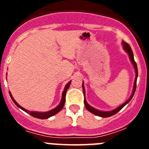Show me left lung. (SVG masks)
<instances>
[{"instance_id":"obj_1","label":"left lung","mask_w":149,"mask_h":149,"mask_svg":"<svg viewBox=\"0 0 149 149\" xmlns=\"http://www.w3.org/2000/svg\"><path fill=\"white\" fill-rule=\"evenodd\" d=\"M122 44H123V48L124 50L128 54V56H129V58L131 60V63H132L133 65H134V68L135 69V72H136V77H135V81H134V88H133V93L131 94V97L129 98L128 100L125 102L124 104H122V105H120L119 107H118L117 108H116L115 110H111V111H101V110H98L97 109L94 108L93 107H91L89 104L86 102V98H85V88H84V82H83L82 84V86H83V90H84V104H85V107H86V108L89 110V112H91L92 113L95 114L96 116H101V117H104V118H107V117H110L111 116H113L115 115L116 113H117L119 110H122L123 108L125 106L127 103H129V101H131V98H133V96H134V93H135V91H136V80H137V77H138V70H137V65H136V62L134 61V54H133V51L131 48L130 47L127 43L125 42H122Z\"/></svg>"}]
</instances>
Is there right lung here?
Listing matches in <instances>:
<instances>
[{
  "instance_id": "obj_1",
  "label": "right lung",
  "mask_w": 149,
  "mask_h": 149,
  "mask_svg": "<svg viewBox=\"0 0 149 149\" xmlns=\"http://www.w3.org/2000/svg\"><path fill=\"white\" fill-rule=\"evenodd\" d=\"M70 84H71V81H69V82H68V84L65 85V88H64V91H63V94H62V99H61V101H60V104L56 107H55V108L52 109V110H49V111H48V112L29 111V110L23 108L22 107H21L20 105L17 103L16 101H15V99L13 98V95H11L10 92V97H11V98H12V100H13V102H14V103L17 105V107H18L19 108L22 109V110H23L24 111L26 112V113H29L30 116H32L35 117V118H37V119H48V118H49V117H51V116H53L54 115H55V114H56L57 113H59V112H60V110L63 109V106H64V104H65L66 91H67V89H68V87H69V86H70Z\"/></svg>"
}]
</instances>
